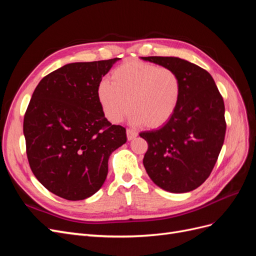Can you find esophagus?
Returning <instances> with one entry per match:
<instances>
[{
	"label": "esophagus",
	"instance_id": "obj_1",
	"mask_svg": "<svg viewBox=\"0 0 256 256\" xmlns=\"http://www.w3.org/2000/svg\"><path fill=\"white\" fill-rule=\"evenodd\" d=\"M126 134H127V138H128V141L134 140V138H136V136H138V134L136 132V131H134V130H131V129H127Z\"/></svg>",
	"mask_w": 256,
	"mask_h": 256
}]
</instances>
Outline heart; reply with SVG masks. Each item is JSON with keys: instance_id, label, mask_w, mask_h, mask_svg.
Listing matches in <instances>:
<instances>
[{"instance_id": "obj_1", "label": "heart", "mask_w": 256, "mask_h": 256, "mask_svg": "<svg viewBox=\"0 0 256 256\" xmlns=\"http://www.w3.org/2000/svg\"><path fill=\"white\" fill-rule=\"evenodd\" d=\"M180 88V80L172 69L130 60L114 69L110 81L99 83L97 96L110 122H120L131 109V122L158 128L174 114Z\"/></svg>"}]
</instances>
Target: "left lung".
<instances>
[{"instance_id": "obj_1", "label": "left lung", "mask_w": 256, "mask_h": 256, "mask_svg": "<svg viewBox=\"0 0 256 256\" xmlns=\"http://www.w3.org/2000/svg\"><path fill=\"white\" fill-rule=\"evenodd\" d=\"M141 58L172 69L182 88L172 118L140 134L148 144L144 168L161 189L192 191L210 175L221 152L226 129L223 98L210 74L196 64L175 56Z\"/></svg>"}]
</instances>
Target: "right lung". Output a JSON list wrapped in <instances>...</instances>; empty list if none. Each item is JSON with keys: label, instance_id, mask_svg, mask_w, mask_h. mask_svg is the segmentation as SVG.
I'll return each instance as SVG.
<instances>
[{"label": "right lung", "instance_id": "add662e5", "mask_svg": "<svg viewBox=\"0 0 256 256\" xmlns=\"http://www.w3.org/2000/svg\"><path fill=\"white\" fill-rule=\"evenodd\" d=\"M120 58L78 62L46 76L23 120L30 170L44 188L69 200L102 187L111 154L127 141L126 129L104 118L97 88Z\"/></svg>", "mask_w": 256, "mask_h": 256}]
</instances>
